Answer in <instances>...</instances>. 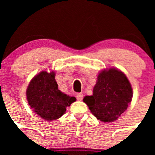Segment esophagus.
<instances>
[{
  "instance_id": "esophagus-1",
  "label": "esophagus",
  "mask_w": 155,
  "mask_h": 155,
  "mask_svg": "<svg viewBox=\"0 0 155 155\" xmlns=\"http://www.w3.org/2000/svg\"><path fill=\"white\" fill-rule=\"evenodd\" d=\"M76 99H77L78 101H82V99H83V94L78 93L77 94H76Z\"/></svg>"
}]
</instances>
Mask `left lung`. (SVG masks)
<instances>
[{"label": "left lung", "instance_id": "left-lung-1", "mask_svg": "<svg viewBox=\"0 0 155 155\" xmlns=\"http://www.w3.org/2000/svg\"><path fill=\"white\" fill-rule=\"evenodd\" d=\"M132 94V87L125 75L110 68L99 73L93 95L85 97L83 101L98 120L112 122L127 109Z\"/></svg>", "mask_w": 155, "mask_h": 155}]
</instances>
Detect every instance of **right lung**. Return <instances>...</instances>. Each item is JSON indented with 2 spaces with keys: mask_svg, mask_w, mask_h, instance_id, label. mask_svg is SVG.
Wrapping results in <instances>:
<instances>
[{
  "mask_svg": "<svg viewBox=\"0 0 155 155\" xmlns=\"http://www.w3.org/2000/svg\"><path fill=\"white\" fill-rule=\"evenodd\" d=\"M54 72L43 71L33 78L27 89V100L33 111L47 121L55 120L76 101L74 97L62 93L54 80Z\"/></svg>",
  "mask_w": 155,
  "mask_h": 155,
  "instance_id": "right-lung-1",
  "label": "right lung"
}]
</instances>
